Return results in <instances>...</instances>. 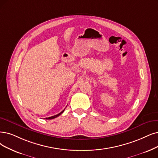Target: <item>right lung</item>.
Listing matches in <instances>:
<instances>
[{"label": "right lung", "mask_w": 158, "mask_h": 158, "mask_svg": "<svg viewBox=\"0 0 158 158\" xmlns=\"http://www.w3.org/2000/svg\"><path fill=\"white\" fill-rule=\"evenodd\" d=\"M64 110H63L61 112H60V113H58V114H57V115H54V116H52V117H48V118H45V119H52V118H56L57 117H58V116H60L61 113L64 111Z\"/></svg>", "instance_id": "obj_1"}]
</instances>
